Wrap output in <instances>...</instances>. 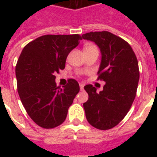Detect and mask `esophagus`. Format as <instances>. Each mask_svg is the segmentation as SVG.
<instances>
[{"mask_svg": "<svg viewBox=\"0 0 157 157\" xmlns=\"http://www.w3.org/2000/svg\"><path fill=\"white\" fill-rule=\"evenodd\" d=\"M80 89H81V90H83V89H84V86L82 85V84H80Z\"/></svg>", "mask_w": 157, "mask_h": 157, "instance_id": "obj_1", "label": "esophagus"}]
</instances>
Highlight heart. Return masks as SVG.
Segmentation results:
<instances>
[{
    "label": "heart",
    "mask_w": 157,
    "mask_h": 157,
    "mask_svg": "<svg viewBox=\"0 0 157 157\" xmlns=\"http://www.w3.org/2000/svg\"><path fill=\"white\" fill-rule=\"evenodd\" d=\"M84 52L86 51H92V50H98V48L95 44H86L84 45Z\"/></svg>",
    "instance_id": "heart-1"
}]
</instances>
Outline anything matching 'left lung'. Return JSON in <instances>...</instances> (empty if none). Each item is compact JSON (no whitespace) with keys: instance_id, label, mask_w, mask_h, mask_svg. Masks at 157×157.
Listing matches in <instances>:
<instances>
[{"instance_id":"1","label":"left lung","mask_w":157,"mask_h":157,"mask_svg":"<svg viewBox=\"0 0 157 157\" xmlns=\"http://www.w3.org/2000/svg\"><path fill=\"white\" fill-rule=\"evenodd\" d=\"M82 39L95 42L100 48L98 80L106 82L101 92L91 84L84 86L88 93V100L83 103L86 118L95 128L109 129L123 120L135 100L140 79L138 60L131 46L112 33L90 32Z\"/></svg>"}]
</instances>
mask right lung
Masks as SVG:
<instances>
[{"mask_svg":"<svg viewBox=\"0 0 157 157\" xmlns=\"http://www.w3.org/2000/svg\"><path fill=\"white\" fill-rule=\"evenodd\" d=\"M81 39L79 34L41 36L26 45L19 56L16 65L19 97L29 117L42 128L61 124L80 91L74 79H69L64 88L57 86L55 75L65 69L69 53Z\"/></svg>","mask_w":157,"mask_h":157,"instance_id":"1","label":"right lung"}]
</instances>
